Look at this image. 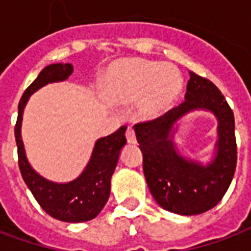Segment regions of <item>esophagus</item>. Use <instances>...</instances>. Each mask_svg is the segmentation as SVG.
Masks as SVG:
<instances>
[{"label":"esophagus","mask_w":251,"mask_h":251,"mask_svg":"<svg viewBox=\"0 0 251 251\" xmlns=\"http://www.w3.org/2000/svg\"><path fill=\"white\" fill-rule=\"evenodd\" d=\"M126 136H127V140L129 143H135L136 142V135H135V131L131 126H128L127 131H126Z\"/></svg>","instance_id":"1"}]
</instances>
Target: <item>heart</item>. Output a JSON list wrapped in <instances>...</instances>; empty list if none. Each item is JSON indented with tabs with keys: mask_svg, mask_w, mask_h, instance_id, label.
I'll return each instance as SVG.
<instances>
[{
	"mask_svg": "<svg viewBox=\"0 0 251 251\" xmlns=\"http://www.w3.org/2000/svg\"><path fill=\"white\" fill-rule=\"evenodd\" d=\"M182 77L173 67L140 58L123 60L109 68L105 93L113 100L129 103L139 99V112L155 118L167 112L182 92Z\"/></svg>",
	"mask_w": 251,
	"mask_h": 251,
	"instance_id": "b5f03b06",
	"label": "heart"
}]
</instances>
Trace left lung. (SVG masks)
Masks as SVG:
<instances>
[{"mask_svg":"<svg viewBox=\"0 0 251 251\" xmlns=\"http://www.w3.org/2000/svg\"><path fill=\"white\" fill-rule=\"evenodd\" d=\"M184 98L178 107L133 128L143 151L144 176L159 206L180 215H198L217 206L233 180L237 166L234 115L218 87L195 72H190ZM197 107L213 110L220 122L219 153L206 168L180 158L169 139L175 122Z\"/></svg>","mask_w":251,"mask_h":251,"instance_id":"obj_1","label":"left lung"}]
</instances>
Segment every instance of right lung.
<instances>
[{
  "instance_id": "add662e5",
  "label": "right lung",
  "mask_w": 251,
  "mask_h": 251,
  "mask_svg": "<svg viewBox=\"0 0 251 251\" xmlns=\"http://www.w3.org/2000/svg\"><path fill=\"white\" fill-rule=\"evenodd\" d=\"M71 64H50L40 72L37 78L29 85L18 104V116L14 126V136L17 143L18 167L25 183L32 191L38 204L50 217L63 222H85L91 221L103 210L111 191V176L118 164L119 153L127 143L126 129L123 126L108 135L99 139L93 148L92 158L84 173L71 183L58 184L49 182L40 176L29 166L23 140H21V120L24 107L29 96L38 88L53 81H61L72 73Z\"/></svg>"
}]
</instances>
